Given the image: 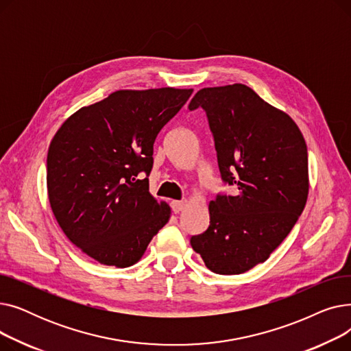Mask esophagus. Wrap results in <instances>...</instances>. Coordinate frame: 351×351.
<instances>
[{
    "instance_id": "34e87169",
    "label": "esophagus",
    "mask_w": 351,
    "mask_h": 351,
    "mask_svg": "<svg viewBox=\"0 0 351 351\" xmlns=\"http://www.w3.org/2000/svg\"><path fill=\"white\" fill-rule=\"evenodd\" d=\"M171 206H172V210H173L175 213H179L180 210L185 209V206H186V202H183V200H172Z\"/></svg>"
}]
</instances>
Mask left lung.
<instances>
[{"instance_id":"8db88e82","label":"left lung","mask_w":351,"mask_h":351,"mask_svg":"<svg viewBox=\"0 0 351 351\" xmlns=\"http://www.w3.org/2000/svg\"><path fill=\"white\" fill-rule=\"evenodd\" d=\"M206 110L222 179L234 196L209 204L210 225L191 245L217 274H241L269 259L308 196L304 136L283 110L243 85L204 88L189 104Z\"/></svg>"}]
</instances>
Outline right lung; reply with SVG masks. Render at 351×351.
<instances>
[{"instance_id": "add662e5", "label": "right lung", "mask_w": 351, "mask_h": 351, "mask_svg": "<svg viewBox=\"0 0 351 351\" xmlns=\"http://www.w3.org/2000/svg\"><path fill=\"white\" fill-rule=\"evenodd\" d=\"M193 89H119L82 106L55 132L47 156L52 213L69 241L105 266L141 261L171 217L149 192L154 142Z\"/></svg>"}]
</instances>
